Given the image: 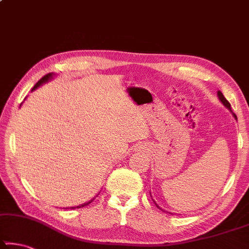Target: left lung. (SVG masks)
Instances as JSON below:
<instances>
[{
	"instance_id": "left-lung-1",
	"label": "left lung",
	"mask_w": 249,
	"mask_h": 249,
	"mask_svg": "<svg viewBox=\"0 0 249 249\" xmlns=\"http://www.w3.org/2000/svg\"><path fill=\"white\" fill-rule=\"evenodd\" d=\"M218 98H219V100L221 101V103L223 104V106H225V107H227V109L231 111V107H230V103L228 102V101L226 100V98H225V96H223V94H222V93H221L220 91H218ZM232 116H233V118L237 119V117H236V114H235V113H232ZM155 204H156V203H155ZM156 205H157V204H156ZM157 207H158V205H157ZM158 208H160V207H158Z\"/></svg>"
}]
</instances>
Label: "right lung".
I'll return each mask as SVG.
<instances>
[{"label": "right lung", "mask_w": 249, "mask_h": 249, "mask_svg": "<svg viewBox=\"0 0 249 249\" xmlns=\"http://www.w3.org/2000/svg\"><path fill=\"white\" fill-rule=\"evenodd\" d=\"M53 75H55V74H53V73H49V74H46L44 77H42V78H40V80H39V81L37 82V84H36V85L34 86V89H32V91H34V89H37V88H38V86H40L41 84H44V83H46V82H48L49 80H52V78H53ZM93 200H94V199H93ZM93 200H91V201H89V202H86V203H83V204H80V205H77V207H71V209H76V208H83V207H85V205H88V204H89V203H91ZM66 209H67V208H66Z\"/></svg>", "instance_id": "obj_1"}]
</instances>
